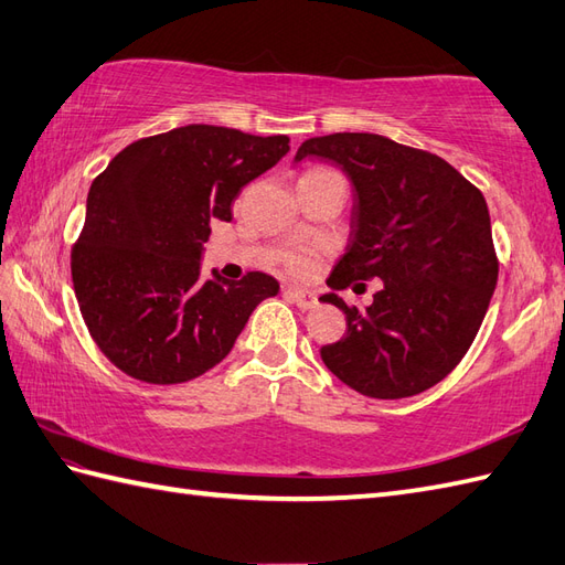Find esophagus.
<instances>
[{
  "mask_svg": "<svg viewBox=\"0 0 565 565\" xmlns=\"http://www.w3.org/2000/svg\"><path fill=\"white\" fill-rule=\"evenodd\" d=\"M285 297L290 299V301H295V305H297L299 309H305V311H309V309H313L316 305H319V299H316V295H313V292L295 290V287H287V290H285Z\"/></svg>",
  "mask_w": 565,
  "mask_h": 565,
  "instance_id": "1",
  "label": "esophagus"
}]
</instances>
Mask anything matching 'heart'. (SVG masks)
<instances>
[{
	"label": "heart",
	"mask_w": 565,
	"mask_h": 565,
	"mask_svg": "<svg viewBox=\"0 0 565 565\" xmlns=\"http://www.w3.org/2000/svg\"><path fill=\"white\" fill-rule=\"evenodd\" d=\"M316 172H328V170H311L307 174H316ZM285 268L295 273V275H307L313 268V252L311 249H299V252H290L285 254Z\"/></svg>",
	"instance_id": "b5f03b06"
}]
</instances>
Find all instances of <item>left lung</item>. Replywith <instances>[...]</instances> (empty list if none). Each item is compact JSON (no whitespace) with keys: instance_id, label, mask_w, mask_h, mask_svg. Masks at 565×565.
I'll return each mask as SVG.
<instances>
[{"instance_id":"obj_1","label":"left lung","mask_w":565,"mask_h":565,"mask_svg":"<svg viewBox=\"0 0 565 565\" xmlns=\"http://www.w3.org/2000/svg\"><path fill=\"white\" fill-rule=\"evenodd\" d=\"M354 186L352 237L328 287L354 292L381 280L366 309L335 292L348 333L321 348L323 364L356 393L397 401L444 381L470 350L499 280L481 191L444 158L379 134H330L299 146Z\"/></svg>"}]
</instances>
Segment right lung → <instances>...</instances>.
<instances>
[{
    "label": "right lung",
    "instance_id": "right-lung-1",
    "mask_svg": "<svg viewBox=\"0 0 565 565\" xmlns=\"http://www.w3.org/2000/svg\"><path fill=\"white\" fill-rule=\"evenodd\" d=\"M287 136L189 124L134 141L93 179L72 246L78 309L95 345L131 379L184 383L220 364L280 285L252 270L201 278L213 220H232L242 186L270 170Z\"/></svg>",
    "mask_w": 565,
    "mask_h": 565
}]
</instances>
